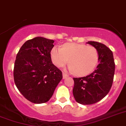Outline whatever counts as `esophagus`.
I'll use <instances>...</instances> for the list:
<instances>
[{"instance_id":"34e87169","label":"esophagus","mask_w":126,"mask_h":126,"mask_svg":"<svg viewBox=\"0 0 126 126\" xmlns=\"http://www.w3.org/2000/svg\"><path fill=\"white\" fill-rule=\"evenodd\" d=\"M67 77H68V75H66V74L64 73V72H63V79H65V78H66Z\"/></svg>"}]
</instances>
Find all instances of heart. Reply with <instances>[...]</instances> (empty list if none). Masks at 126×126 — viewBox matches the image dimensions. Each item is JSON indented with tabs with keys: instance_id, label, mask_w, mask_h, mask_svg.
I'll use <instances>...</instances> for the list:
<instances>
[{
	"instance_id": "obj_1",
	"label": "heart",
	"mask_w": 126,
	"mask_h": 126,
	"mask_svg": "<svg viewBox=\"0 0 126 126\" xmlns=\"http://www.w3.org/2000/svg\"><path fill=\"white\" fill-rule=\"evenodd\" d=\"M50 57L53 63L59 67L64 66L69 60L68 69L78 76L91 73L99 60L98 52L95 47L74 43L64 44L61 48L53 47Z\"/></svg>"
}]
</instances>
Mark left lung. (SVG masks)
<instances>
[{"mask_svg":"<svg viewBox=\"0 0 126 126\" xmlns=\"http://www.w3.org/2000/svg\"><path fill=\"white\" fill-rule=\"evenodd\" d=\"M87 43L97 49L100 63L89 75L73 78L74 97L78 103L83 105L95 104L106 96L113 84L115 70L113 52L108 47L96 41Z\"/></svg>","mask_w":126,"mask_h":126,"instance_id":"left-lung-1","label":"left lung"}]
</instances>
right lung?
<instances>
[{"mask_svg":"<svg viewBox=\"0 0 126 126\" xmlns=\"http://www.w3.org/2000/svg\"><path fill=\"white\" fill-rule=\"evenodd\" d=\"M54 42L42 37L28 40L16 56L15 85L25 98L34 104L48 102L63 78L62 72L51 60Z\"/></svg>","mask_w":126,"mask_h":126,"instance_id":"1","label":"right lung"}]
</instances>
